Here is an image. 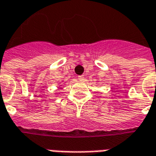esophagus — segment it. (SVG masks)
<instances>
[{"mask_svg":"<svg viewBox=\"0 0 156 156\" xmlns=\"http://www.w3.org/2000/svg\"><path fill=\"white\" fill-rule=\"evenodd\" d=\"M78 79H79L80 81H83V80H84V76H83V75H79V76H78Z\"/></svg>","mask_w":156,"mask_h":156,"instance_id":"1","label":"esophagus"}]
</instances>
